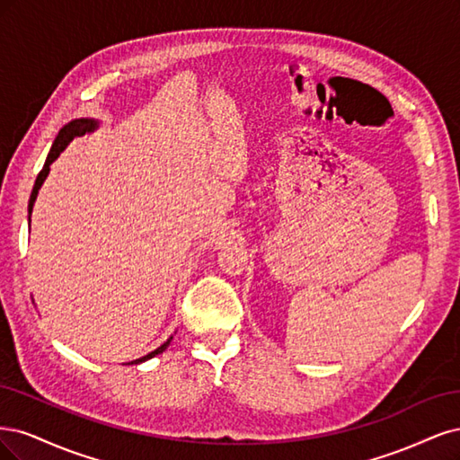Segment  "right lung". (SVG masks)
<instances>
[{"mask_svg":"<svg viewBox=\"0 0 460 460\" xmlns=\"http://www.w3.org/2000/svg\"><path fill=\"white\" fill-rule=\"evenodd\" d=\"M97 128H99V120H95V118H74V120H70L68 124H65V126L61 128V131H58V136H57L55 141H53L51 151H49V155H48V158H46V164H43L41 172H40L38 177H36V183H34L32 195H31V202H28V216L32 214L34 202H36V197H38V190L41 189L43 181H46V177H48V173H49V166L58 158V155H61V153L66 149L68 143H70L74 137H80V136H84L85 131H93V129H97ZM172 338H173V336H170V338L166 340V342L162 344L160 348H156L155 351L146 353V355H143V358H139V359H136V361H131V363H128V365H139V363H143V361H149V359L156 358L158 353H162V351H164V349L170 346Z\"/></svg>","mask_w":460,"mask_h":460,"instance_id":"right-lung-1","label":"right lung"}]
</instances>
